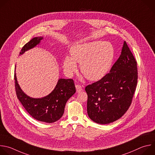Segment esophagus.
<instances>
[{
    "mask_svg": "<svg viewBox=\"0 0 155 155\" xmlns=\"http://www.w3.org/2000/svg\"><path fill=\"white\" fill-rule=\"evenodd\" d=\"M76 92L79 93L81 92L82 91H83V88L82 87V86H81L80 85H76Z\"/></svg>",
    "mask_w": 155,
    "mask_h": 155,
    "instance_id": "34e87169",
    "label": "esophagus"
}]
</instances>
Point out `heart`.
I'll return each instance as SVG.
<instances>
[{"instance_id":"heart-1","label":"heart","mask_w":155,"mask_h":155,"mask_svg":"<svg viewBox=\"0 0 155 155\" xmlns=\"http://www.w3.org/2000/svg\"><path fill=\"white\" fill-rule=\"evenodd\" d=\"M64 61V69L68 76L77 70L80 64L81 73L90 81H98L109 72L115 57L113 45L107 41H92L77 44Z\"/></svg>"}]
</instances>
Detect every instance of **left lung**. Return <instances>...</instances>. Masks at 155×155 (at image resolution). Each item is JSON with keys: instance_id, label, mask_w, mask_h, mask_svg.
<instances>
[{"instance_id": "left-lung-1", "label": "left lung", "mask_w": 155, "mask_h": 155, "mask_svg": "<svg viewBox=\"0 0 155 155\" xmlns=\"http://www.w3.org/2000/svg\"><path fill=\"white\" fill-rule=\"evenodd\" d=\"M137 62L126 41L109 73L87 85V114L99 124L121 118L129 109L137 82Z\"/></svg>"}]
</instances>
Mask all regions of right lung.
<instances>
[{"label": "right lung", "mask_w": 155, "mask_h": 155, "mask_svg": "<svg viewBox=\"0 0 155 155\" xmlns=\"http://www.w3.org/2000/svg\"><path fill=\"white\" fill-rule=\"evenodd\" d=\"M43 39L42 37L33 38L22 47L19 54L22 55L34 48ZM15 80L18 99L25 109L35 119L46 123H54L62 117L66 103L76 92L73 79H59L54 89L48 95L41 98H34L27 95L22 90L18 84L16 73Z\"/></svg>", "instance_id": "obj_1"}]
</instances>
